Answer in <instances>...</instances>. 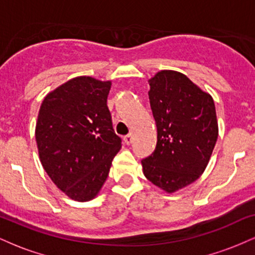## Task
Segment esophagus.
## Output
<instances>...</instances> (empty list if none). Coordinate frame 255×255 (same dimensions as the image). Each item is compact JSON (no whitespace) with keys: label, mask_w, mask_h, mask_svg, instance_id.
Returning a JSON list of instances; mask_svg holds the SVG:
<instances>
[{"label":"esophagus","mask_w":255,"mask_h":255,"mask_svg":"<svg viewBox=\"0 0 255 255\" xmlns=\"http://www.w3.org/2000/svg\"><path fill=\"white\" fill-rule=\"evenodd\" d=\"M131 140H133V136H131V134H127V135H125V136H124V141H125V144L129 145L130 142H131Z\"/></svg>","instance_id":"34e87169"}]
</instances>
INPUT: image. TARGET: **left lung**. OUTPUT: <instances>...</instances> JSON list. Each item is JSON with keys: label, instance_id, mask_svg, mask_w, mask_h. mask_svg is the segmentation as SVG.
I'll list each match as a JSON object with an SVG mask.
<instances>
[{"label": "left lung", "instance_id": "left-lung-1", "mask_svg": "<svg viewBox=\"0 0 255 255\" xmlns=\"http://www.w3.org/2000/svg\"><path fill=\"white\" fill-rule=\"evenodd\" d=\"M157 126V145L141 160L148 181L166 193L188 186L203 174L218 137L215 102L186 75L160 71L148 80Z\"/></svg>", "mask_w": 255, "mask_h": 255}]
</instances>
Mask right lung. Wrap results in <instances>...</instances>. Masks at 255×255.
I'll use <instances>...</instances> for the list:
<instances>
[{"mask_svg":"<svg viewBox=\"0 0 255 255\" xmlns=\"http://www.w3.org/2000/svg\"><path fill=\"white\" fill-rule=\"evenodd\" d=\"M111 81L78 77L45 96L36 125L44 170L73 200L98 194L121 148L107 105Z\"/></svg>","mask_w":255,"mask_h":255,"instance_id":"add662e5","label":"right lung"}]
</instances>
